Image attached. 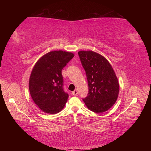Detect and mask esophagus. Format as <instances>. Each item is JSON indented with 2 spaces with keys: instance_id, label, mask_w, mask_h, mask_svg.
Segmentation results:
<instances>
[{
  "instance_id": "1",
  "label": "esophagus",
  "mask_w": 151,
  "mask_h": 151,
  "mask_svg": "<svg viewBox=\"0 0 151 151\" xmlns=\"http://www.w3.org/2000/svg\"><path fill=\"white\" fill-rule=\"evenodd\" d=\"M72 94H73L74 96L77 95V94H78V91H77V90H76V89H75V91H74L73 92H72Z\"/></svg>"
}]
</instances>
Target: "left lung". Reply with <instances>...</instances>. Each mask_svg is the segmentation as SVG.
I'll list each match as a JSON object with an SVG mask.
<instances>
[{"instance_id": "1", "label": "left lung", "mask_w": 151, "mask_h": 151, "mask_svg": "<svg viewBox=\"0 0 151 151\" xmlns=\"http://www.w3.org/2000/svg\"><path fill=\"white\" fill-rule=\"evenodd\" d=\"M86 72L88 95L83 100L87 108L96 113L108 111L116 103L119 84L116 74L106 58L92 50L78 52Z\"/></svg>"}]
</instances>
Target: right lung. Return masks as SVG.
Instances as JSON below:
<instances>
[{
    "label": "right lung",
    "mask_w": 151,
    "mask_h": 151,
    "mask_svg": "<svg viewBox=\"0 0 151 151\" xmlns=\"http://www.w3.org/2000/svg\"><path fill=\"white\" fill-rule=\"evenodd\" d=\"M75 55L54 50L40 57L33 67L29 78L30 96L38 107L46 113L62 111L68 94L63 89L62 70Z\"/></svg>",
    "instance_id": "obj_1"
}]
</instances>
